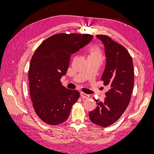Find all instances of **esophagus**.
Here are the masks:
<instances>
[{"mask_svg":"<svg viewBox=\"0 0 154 154\" xmlns=\"http://www.w3.org/2000/svg\"><path fill=\"white\" fill-rule=\"evenodd\" d=\"M80 94H81V96H82V98L87 99V98H88V97H89V95H88V94H85V93L83 92H80Z\"/></svg>","mask_w":154,"mask_h":154,"instance_id":"1","label":"esophagus"}]
</instances>
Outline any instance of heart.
I'll list each match as a JSON object with an SVG mask.
<instances>
[{
    "label": "heart",
    "instance_id": "1",
    "mask_svg": "<svg viewBox=\"0 0 154 154\" xmlns=\"http://www.w3.org/2000/svg\"><path fill=\"white\" fill-rule=\"evenodd\" d=\"M88 57H93L102 59L103 55H102V51L97 45H93L89 50V55Z\"/></svg>",
    "mask_w": 154,
    "mask_h": 154
}]
</instances>
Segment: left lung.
<instances>
[{
    "instance_id": "1",
    "label": "left lung",
    "mask_w": 154,
    "mask_h": 154,
    "mask_svg": "<svg viewBox=\"0 0 154 154\" xmlns=\"http://www.w3.org/2000/svg\"><path fill=\"white\" fill-rule=\"evenodd\" d=\"M96 36L105 46L106 57L101 80L110 89L103 101L95 100L96 107L88 116L94 124L107 127L117 122L130 103L134 84V66L131 56L123 45L106 35Z\"/></svg>"
}]
</instances>
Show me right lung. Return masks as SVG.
Returning <instances> with one entry per match:
<instances>
[{
  "mask_svg": "<svg viewBox=\"0 0 154 154\" xmlns=\"http://www.w3.org/2000/svg\"><path fill=\"white\" fill-rule=\"evenodd\" d=\"M89 34L59 33L45 39L36 49L28 72L32 106L40 119L50 125L62 123L80 97L60 82L66 74L70 57L90 42Z\"/></svg>",
  "mask_w": 154,
  "mask_h": 154,
  "instance_id": "add662e5",
  "label": "right lung"
}]
</instances>
